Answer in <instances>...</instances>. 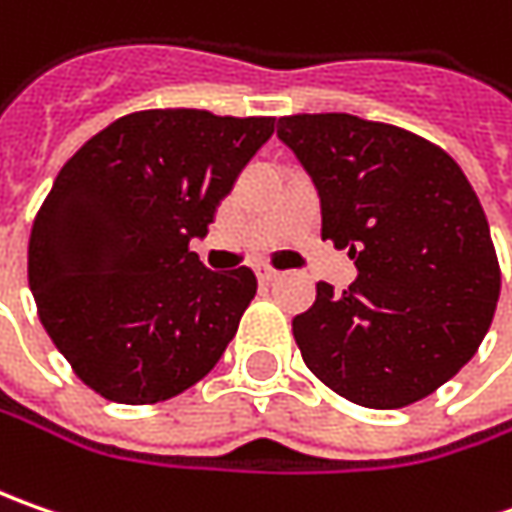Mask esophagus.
Returning a JSON list of instances; mask_svg holds the SVG:
<instances>
[{
    "label": "esophagus",
    "mask_w": 512,
    "mask_h": 512,
    "mask_svg": "<svg viewBox=\"0 0 512 512\" xmlns=\"http://www.w3.org/2000/svg\"><path fill=\"white\" fill-rule=\"evenodd\" d=\"M256 276H259V282H262V285H270V282H276V279H279V270H273L270 265H259L256 267Z\"/></svg>",
    "instance_id": "esophagus-1"
}]
</instances>
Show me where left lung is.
<instances>
[{"label": "left lung", "mask_w": 512, "mask_h": 512, "mask_svg": "<svg viewBox=\"0 0 512 512\" xmlns=\"http://www.w3.org/2000/svg\"><path fill=\"white\" fill-rule=\"evenodd\" d=\"M322 199V239L347 247L356 282L293 319L310 373L347 402L393 410L470 362L493 322L502 270L462 168L410 130L350 113L276 125Z\"/></svg>", "instance_id": "8db88e82"}]
</instances>
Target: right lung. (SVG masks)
Returning a JSON list of instances; mask_svg holds the SVG:
<instances>
[{
    "instance_id": "1",
    "label": "right lung",
    "mask_w": 512,
    "mask_h": 512,
    "mask_svg": "<svg viewBox=\"0 0 512 512\" xmlns=\"http://www.w3.org/2000/svg\"><path fill=\"white\" fill-rule=\"evenodd\" d=\"M273 116L128 113L59 170L28 245L39 319L73 373L119 404H156L216 367L256 296L250 267L190 250Z\"/></svg>"
}]
</instances>
